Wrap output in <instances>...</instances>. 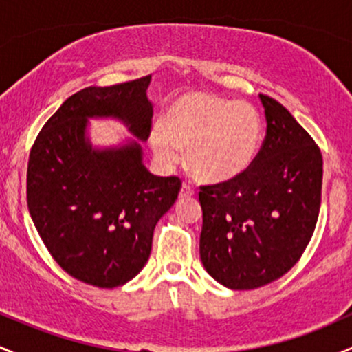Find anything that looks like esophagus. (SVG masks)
I'll use <instances>...</instances> for the list:
<instances>
[{
	"label": "esophagus",
	"instance_id": "esophagus-1",
	"mask_svg": "<svg viewBox=\"0 0 352 352\" xmlns=\"http://www.w3.org/2000/svg\"><path fill=\"white\" fill-rule=\"evenodd\" d=\"M195 195V192H193V188L190 187L188 184H184L180 188V199H190V197Z\"/></svg>",
	"mask_w": 352,
	"mask_h": 352
}]
</instances>
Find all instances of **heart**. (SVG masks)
<instances>
[{
    "label": "heart",
    "mask_w": 352,
    "mask_h": 352,
    "mask_svg": "<svg viewBox=\"0 0 352 352\" xmlns=\"http://www.w3.org/2000/svg\"><path fill=\"white\" fill-rule=\"evenodd\" d=\"M261 137L263 124L252 104L192 91L173 100L162 127H153L148 140L162 164H173L179 148H187V165L193 175L223 182L248 168Z\"/></svg>",
    "instance_id": "heart-1"
}]
</instances>
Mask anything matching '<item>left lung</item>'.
Masks as SVG:
<instances>
[{"label": "left lung", "mask_w": 352, "mask_h": 352, "mask_svg": "<svg viewBox=\"0 0 352 352\" xmlns=\"http://www.w3.org/2000/svg\"><path fill=\"white\" fill-rule=\"evenodd\" d=\"M266 135L233 179L201 185L200 258L232 289H254L288 273L305 253L319 215L322 155L278 100L260 94Z\"/></svg>", "instance_id": "left-lung-1"}]
</instances>
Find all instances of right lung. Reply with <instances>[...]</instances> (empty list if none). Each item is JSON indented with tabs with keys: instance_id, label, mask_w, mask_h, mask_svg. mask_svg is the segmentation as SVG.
Segmentation results:
<instances>
[{
	"instance_id": "add662e5",
	"label": "right lung",
	"mask_w": 352,
	"mask_h": 352,
	"mask_svg": "<svg viewBox=\"0 0 352 352\" xmlns=\"http://www.w3.org/2000/svg\"><path fill=\"white\" fill-rule=\"evenodd\" d=\"M151 76L106 87H86L44 124L28 162V208L47 252L76 280L117 288L151 256L153 228L179 197V177L152 175L142 148L131 142L94 151L87 117H117L147 140Z\"/></svg>"
}]
</instances>
